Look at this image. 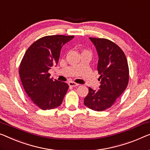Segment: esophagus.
I'll list each match as a JSON object with an SVG mask.
<instances>
[{
  "label": "esophagus",
  "mask_w": 150,
  "mask_h": 150,
  "mask_svg": "<svg viewBox=\"0 0 150 150\" xmlns=\"http://www.w3.org/2000/svg\"><path fill=\"white\" fill-rule=\"evenodd\" d=\"M79 84L77 83H75L73 81H70L69 83V86H71V87H76V86H78Z\"/></svg>",
  "instance_id": "esophagus-1"
}]
</instances>
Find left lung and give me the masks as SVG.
I'll list each match as a JSON object with an SVG mask.
<instances>
[{"instance_id": "8db88e82", "label": "left lung", "mask_w": 150, "mask_h": 150, "mask_svg": "<svg viewBox=\"0 0 150 150\" xmlns=\"http://www.w3.org/2000/svg\"><path fill=\"white\" fill-rule=\"evenodd\" d=\"M99 57L98 71L100 74V89L89 88L84 104L95 111H103L112 106L127 88L129 79L127 60L117 44L106 38H89Z\"/></svg>"}]
</instances>
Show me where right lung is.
Returning a JSON list of instances; mask_svg holds the SVG:
<instances>
[{
	"label": "right lung",
	"instance_id": "right-lung-1",
	"mask_svg": "<svg viewBox=\"0 0 150 150\" xmlns=\"http://www.w3.org/2000/svg\"><path fill=\"white\" fill-rule=\"evenodd\" d=\"M74 35H53L33 42L24 54L19 66L23 87L33 104L42 110L59 106L69 89L66 83L52 79L48 71L59 60L62 46Z\"/></svg>",
	"mask_w": 150,
	"mask_h": 150
}]
</instances>
